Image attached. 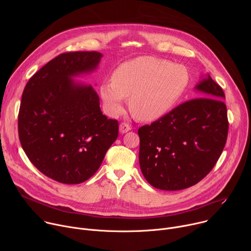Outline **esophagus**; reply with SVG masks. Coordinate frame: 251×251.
Returning <instances> with one entry per match:
<instances>
[{"instance_id":"34e87169","label":"esophagus","mask_w":251,"mask_h":251,"mask_svg":"<svg viewBox=\"0 0 251 251\" xmlns=\"http://www.w3.org/2000/svg\"><path fill=\"white\" fill-rule=\"evenodd\" d=\"M130 130H131V127H130V125L127 124V123H121V124L119 125V132H120L121 134L127 133V132L130 131Z\"/></svg>"}]
</instances>
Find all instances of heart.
Listing matches in <instances>:
<instances>
[{
  "instance_id": "heart-1",
  "label": "heart",
  "mask_w": 251,
  "mask_h": 251,
  "mask_svg": "<svg viewBox=\"0 0 251 251\" xmlns=\"http://www.w3.org/2000/svg\"><path fill=\"white\" fill-rule=\"evenodd\" d=\"M187 83L188 73L182 65L140 56L122 63L112 80L100 85L99 92L108 115H118L130 97L132 114L141 121H154L170 111Z\"/></svg>"
}]
</instances>
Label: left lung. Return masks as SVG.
<instances>
[{"mask_svg":"<svg viewBox=\"0 0 251 251\" xmlns=\"http://www.w3.org/2000/svg\"><path fill=\"white\" fill-rule=\"evenodd\" d=\"M194 89L200 98L138 130L140 168L156 189L178 191L198 184L225 148L228 121L222 87L206 74Z\"/></svg>","mask_w":251,"mask_h":251,"instance_id":"8db88e82","label":"left lung"}]
</instances>
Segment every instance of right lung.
Wrapping results in <instances>:
<instances>
[{
    "label": "right lung",
    "instance_id": "add662e5",
    "mask_svg": "<svg viewBox=\"0 0 251 251\" xmlns=\"http://www.w3.org/2000/svg\"><path fill=\"white\" fill-rule=\"evenodd\" d=\"M103 54L62 53L26 83L19 112V137L32 165L52 180L80 184L99 169L118 137V122L102 114L90 84L75 78L91 75Z\"/></svg>",
    "mask_w": 251,
    "mask_h": 251
}]
</instances>
